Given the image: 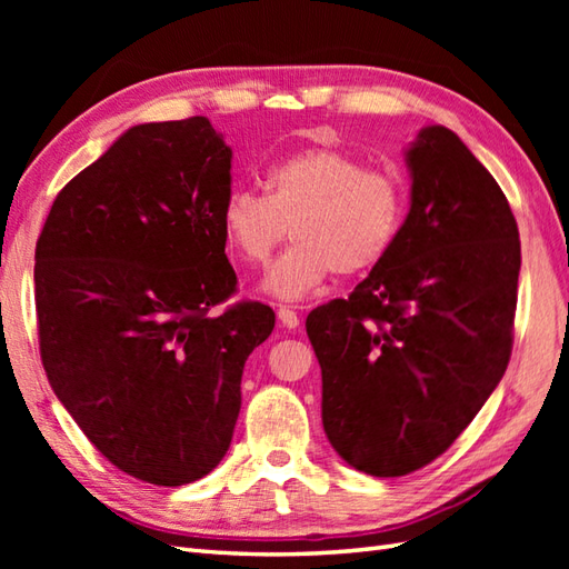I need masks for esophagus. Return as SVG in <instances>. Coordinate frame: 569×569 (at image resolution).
Masks as SVG:
<instances>
[{"label":"esophagus","instance_id":"34e87169","mask_svg":"<svg viewBox=\"0 0 569 569\" xmlns=\"http://www.w3.org/2000/svg\"><path fill=\"white\" fill-rule=\"evenodd\" d=\"M278 322H281L286 330H296L300 325V318H298V312L291 308H278Z\"/></svg>","mask_w":569,"mask_h":569}]
</instances>
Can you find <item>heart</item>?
I'll list each match as a JSON object with an SVG mask.
<instances>
[{
    "label": "heart",
    "mask_w": 569,
    "mask_h": 569,
    "mask_svg": "<svg viewBox=\"0 0 569 569\" xmlns=\"http://www.w3.org/2000/svg\"><path fill=\"white\" fill-rule=\"evenodd\" d=\"M263 192L234 190L222 204V234L241 261L263 263L291 227L293 244L266 271L261 291L300 300L337 271L373 269L401 234L403 183L337 149H308L273 163Z\"/></svg>",
    "instance_id": "obj_1"
}]
</instances>
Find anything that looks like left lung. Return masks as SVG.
Listing matches in <instances>:
<instances>
[{"mask_svg": "<svg viewBox=\"0 0 569 569\" xmlns=\"http://www.w3.org/2000/svg\"><path fill=\"white\" fill-rule=\"evenodd\" d=\"M403 156L396 244L352 296L306 320L325 435L371 477L426 467L487 403L509 367L521 271L509 200L452 129L422 127Z\"/></svg>", "mask_w": 569, "mask_h": 569, "instance_id": "8db88e82", "label": "left lung"}]
</instances>
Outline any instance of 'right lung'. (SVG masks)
I'll use <instances>...</instances> for the list:
<instances>
[{"label": "right lung", "mask_w": 569, "mask_h": 569, "mask_svg": "<svg viewBox=\"0 0 569 569\" xmlns=\"http://www.w3.org/2000/svg\"><path fill=\"white\" fill-rule=\"evenodd\" d=\"M232 149L208 117L127 129L58 192L36 244L48 383L88 440L159 487L202 479L232 442L247 357L271 335L234 293L222 204Z\"/></svg>", "instance_id": "add662e5"}]
</instances>
